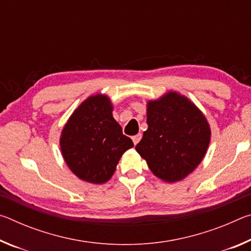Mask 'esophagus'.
Wrapping results in <instances>:
<instances>
[{"label":"esophagus","instance_id":"obj_1","mask_svg":"<svg viewBox=\"0 0 251 251\" xmlns=\"http://www.w3.org/2000/svg\"><path fill=\"white\" fill-rule=\"evenodd\" d=\"M131 139H133V142H134L135 145H137L138 142L142 139V134H137V135L133 136V137H131Z\"/></svg>","mask_w":251,"mask_h":251}]
</instances>
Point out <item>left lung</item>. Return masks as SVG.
<instances>
[{
    "label": "left lung",
    "mask_w": 251,
    "mask_h": 251,
    "mask_svg": "<svg viewBox=\"0 0 251 251\" xmlns=\"http://www.w3.org/2000/svg\"><path fill=\"white\" fill-rule=\"evenodd\" d=\"M148 128L136 151L163 181L177 182L190 175L205 157L211 138L210 125L194 101L169 91L147 100Z\"/></svg>",
    "instance_id": "left-lung-1"
}]
</instances>
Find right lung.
<instances>
[{"label": "right lung", "instance_id": "add662e5", "mask_svg": "<svg viewBox=\"0 0 251 251\" xmlns=\"http://www.w3.org/2000/svg\"><path fill=\"white\" fill-rule=\"evenodd\" d=\"M109 96L94 94L80 103L63 127L59 147L67 167L91 184L108 181L123 154L134 146L113 117Z\"/></svg>", "mask_w": 251, "mask_h": 251}]
</instances>
